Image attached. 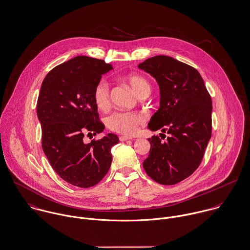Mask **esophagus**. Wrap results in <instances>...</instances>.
Segmentation results:
<instances>
[{
	"mask_svg": "<svg viewBox=\"0 0 250 250\" xmlns=\"http://www.w3.org/2000/svg\"><path fill=\"white\" fill-rule=\"evenodd\" d=\"M119 139H120V141H122V142H125V141H127V140H130V139H131V137H128V136H125V135H122V136H120V137H119Z\"/></svg>",
	"mask_w": 250,
	"mask_h": 250,
	"instance_id": "esophagus-1",
	"label": "esophagus"
}]
</instances>
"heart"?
Instances as JSON below:
<instances>
[{
	"label": "heart",
	"instance_id": "b5f03b06",
	"mask_svg": "<svg viewBox=\"0 0 250 250\" xmlns=\"http://www.w3.org/2000/svg\"><path fill=\"white\" fill-rule=\"evenodd\" d=\"M126 81L139 96H145L150 93V85L149 81L139 75L130 74L126 76ZM94 100L98 108L106 109L110 105V85L105 79H101L95 87ZM144 123V118L137 112L115 111L106 118L108 127L118 133L124 135L133 134L137 126Z\"/></svg>",
	"mask_w": 250,
	"mask_h": 250
}]
</instances>
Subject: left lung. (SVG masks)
I'll use <instances>...</instances> for the list:
<instances>
[{
    "instance_id": "left-lung-1",
    "label": "left lung",
    "mask_w": 250,
    "mask_h": 250,
    "mask_svg": "<svg viewBox=\"0 0 250 250\" xmlns=\"http://www.w3.org/2000/svg\"><path fill=\"white\" fill-rule=\"evenodd\" d=\"M138 67L154 77L160 89V106L148 127L169 134L164 143L155 135L149 138L143 167L156 183L172 186L199 167L211 136V99L199 72L174 58L154 56Z\"/></svg>"
}]
</instances>
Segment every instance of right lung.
<instances>
[{"label":"right lung","instance_id":"1","mask_svg":"<svg viewBox=\"0 0 250 250\" xmlns=\"http://www.w3.org/2000/svg\"><path fill=\"white\" fill-rule=\"evenodd\" d=\"M113 67L103 60L78 56L45 76L37 103L42 125V146L54 171L78 188L99 184L109 171L116 134L84 143L85 134L103 131L94 90L102 74Z\"/></svg>","mask_w":250,"mask_h":250}]
</instances>
